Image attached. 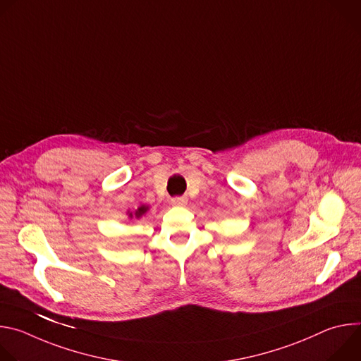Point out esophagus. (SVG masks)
<instances>
[{
  "mask_svg": "<svg viewBox=\"0 0 361 361\" xmlns=\"http://www.w3.org/2000/svg\"><path fill=\"white\" fill-rule=\"evenodd\" d=\"M187 197H174L171 198V204L176 205V207H183V205L187 204Z\"/></svg>",
  "mask_w": 361,
  "mask_h": 361,
  "instance_id": "esophagus-1",
  "label": "esophagus"
}]
</instances>
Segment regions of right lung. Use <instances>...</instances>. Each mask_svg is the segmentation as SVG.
<instances>
[{"label": "right lung", "instance_id": "right-lung-1", "mask_svg": "<svg viewBox=\"0 0 361 361\" xmlns=\"http://www.w3.org/2000/svg\"><path fill=\"white\" fill-rule=\"evenodd\" d=\"M147 210H148L147 205H141V207H138V209L135 210V213H134V214H133V213H128V217H130V219H133V217L140 219L141 216H144V214L147 213Z\"/></svg>", "mask_w": 361, "mask_h": 361}]
</instances>
